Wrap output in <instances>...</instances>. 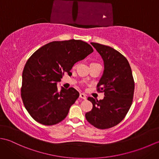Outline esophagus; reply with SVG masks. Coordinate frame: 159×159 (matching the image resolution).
<instances>
[{
  "label": "esophagus",
  "instance_id": "1",
  "mask_svg": "<svg viewBox=\"0 0 159 159\" xmlns=\"http://www.w3.org/2000/svg\"><path fill=\"white\" fill-rule=\"evenodd\" d=\"M80 98H82V99H84V100H86V98H87L86 95H85V93H80Z\"/></svg>",
  "mask_w": 159,
  "mask_h": 159
}]
</instances>
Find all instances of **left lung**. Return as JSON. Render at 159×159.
I'll list each match as a JSON object with an SVG mask.
<instances>
[{
    "label": "left lung",
    "mask_w": 159,
    "mask_h": 159,
    "mask_svg": "<svg viewBox=\"0 0 159 159\" xmlns=\"http://www.w3.org/2000/svg\"><path fill=\"white\" fill-rule=\"evenodd\" d=\"M102 57L104 70L97 85L102 100L89 97L93 108L85 114L89 122L100 129L116 126L124 120L133 102L134 82L131 67L124 55L110 46L91 43Z\"/></svg>",
    "instance_id": "8db88e82"
}]
</instances>
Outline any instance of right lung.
<instances>
[{
	"label": "right lung",
	"instance_id": "right-lung-1",
	"mask_svg": "<svg viewBox=\"0 0 159 159\" xmlns=\"http://www.w3.org/2000/svg\"><path fill=\"white\" fill-rule=\"evenodd\" d=\"M93 51L87 42L70 39L50 42L29 57L22 72L21 97L36 121L52 126L65 119L79 93L73 87L59 92L57 83Z\"/></svg>",
	"mask_w": 159,
	"mask_h": 159
}]
</instances>
